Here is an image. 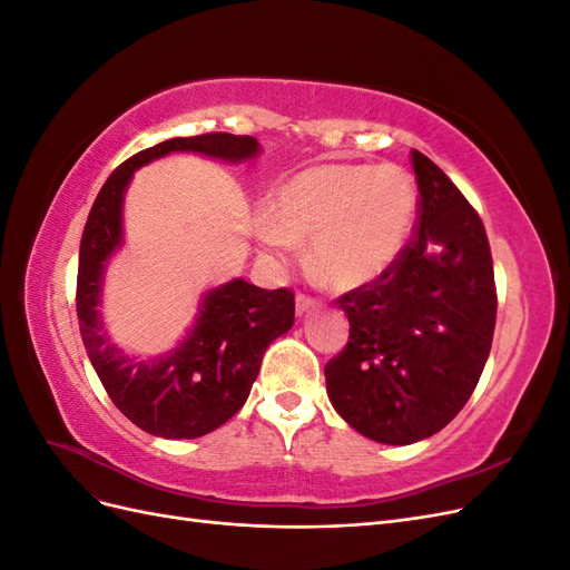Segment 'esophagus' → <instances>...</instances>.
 I'll list each match as a JSON object with an SVG mask.
<instances>
[{
    "mask_svg": "<svg viewBox=\"0 0 570 570\" xmlns=\"http://www.w3.org/2000/svg\"><path fill=\"white\" fill-rule=\"evenodd\" d=\"M295 306H297V316H304V314H308V312H312V308L316 306V299L306 297V295H297Z\"/></svg>",
    "mask_w": 570,
    "mask_h": 570,
    "instance_id": "34e87169",
    "label": "esophagus"
}]
</instances>
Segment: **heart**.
Segmentation results:
<instances>
[{"label":"heart","instance_id":"heart-1","mask_svg":"<svg viewBox=\"0 0 570 570\" xmlns=\"http://www.w3.org/2000/svg\"><path fill=\"white\" fill-rule=\"evenodd\" d=\"M419 212V189L404 168L327 164L275 189L264 245L287 256L312 243V268L335 289L373 283L404 252Z\"/></svg>","mask_w":570,"mask_h":570}]
</instances>
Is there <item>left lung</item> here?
Masks as SVG:
<instances>
[{"instance_id":"1","label":"left lung","mask_w":570,"mask_h":570,"mask_svg":"<svg viewBox=\"0 0 570 570\" xmlns=\"http://www.w3.org/2000/svg\"><path fill=\"white\" fill-rule=\"evenodd\" d=\"M416 230L373 283L337 299L350 342L325 366L327 396L361 435L425 440L469 402L490 356L497 289L488 233L444 170L411 151Z\"/></svg>"}]
</instances>
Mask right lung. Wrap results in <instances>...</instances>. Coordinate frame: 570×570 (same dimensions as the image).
Segmentation results:
<instances>
[{"instance_id": "right-lung-1", "label": "right lung", "mask_w": 570, "mask_h": 570, "mask_svg": "<svg viewBox=\"0 0 570 570\" xmlns=\"http://www.w3.org/2000/svg\"><path fill=\"white\" fill-rule=\"evenodd\" d=\"M170 151L237 164L254 159L258 142L230 132L174 137L120 164L85 223L76 308L82 344L116 409L149 435L195 440L243 409L268 344L295 323V295L287 287L262 289L233 278L206 292L195 325L170 352L135 358L116 347L99 306L107 262L124 245V195L137 168Z\"/></svg>"}]
</instances>
